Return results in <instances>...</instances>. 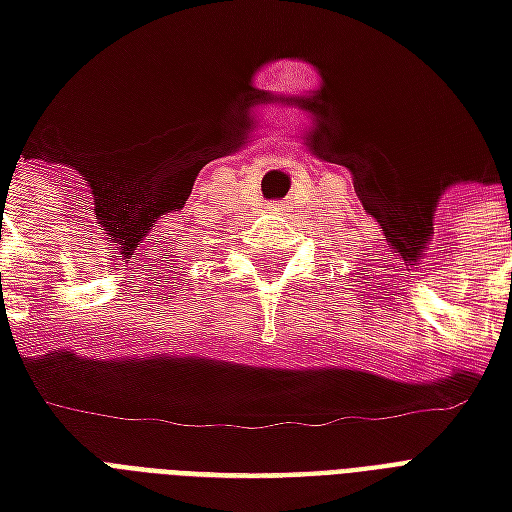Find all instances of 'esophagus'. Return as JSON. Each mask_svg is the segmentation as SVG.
Returning a JSON list of instances; mask_svg holds the SVG:
<instances>
[{
    "mask_svg": "<svg viewBox=\"0 0 512 512\" xmlns=\"http://www.w3.org/2000/svg\"><path fill=\"white\" fill-rule=\"evenodd\" d=\"M274 208L276 211H282V208H285V203H274Z\"/></svg>",
    "mask_w": 512,
    "mask_h": 512,
    "instance_id": "esophagus-1",
    "label": "esophagus"
}]
</instances>
